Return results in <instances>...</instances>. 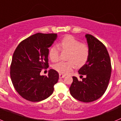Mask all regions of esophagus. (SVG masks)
Instances as JSON below:
<instances>
[{
    "instance_id": "1",
    "label": "esophagus",
    "mask_w": 121,
    "mask_h": 121,
    "mask_svg": "<svg viewBox=\"0 0 121 121\" xmlns=\"http://www.w3.org/2000/svg\"><path fill=\"white\" fill-rule=\"evenodd\" d=\"M65 77H66V75H63V74H61V73L59 74V77H60V78H65Z\"/></svg>"
}]
</instances>
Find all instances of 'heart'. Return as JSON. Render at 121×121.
Masks as SVG:
<instances>
[{
	"instance_id": "b5f03b06",
	"label": "heart",
	"mask_w": 121,
	"mask_h": 121,
	"mask_svg": "<svg viewBox=\"0 0 121 121\" xmlns=\"http://www.w3.org/2000/svg\"><path fill=\"white\" fill-rule=\"evenodd\" d=\"M59 48H58V47ZM69 52L66 62L60 61L54 65L55 70L61 74H68L76 66L81 67L87 63L90 51L86 44L81 43L72 35H66L61 40L58 46H52L49 50V57L53 62L59 60L60 49Z\"/></svg>"
}]
</instances>
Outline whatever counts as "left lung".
<instances>
[{
	"instance_id": "left-lung-1",
	"label": "left lung",
	"mask_w": 121,
	"mask_h": 121,
	"mask_svg": "<svg viewBox=\"0 0 121 121\" xmlns=\"http://www.w3.org/2000/svg\"><path fill=\"white\" fill-rule=\"evenodd\" d=\"M90 54L87 63L78 70L81 81L73 77L70 93L84 103L96 101L105 93L112 72L109 54L105 46L90 34L86 35Z\"/></svg>"
}]
</instances>
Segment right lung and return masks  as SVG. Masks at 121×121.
Returning <instances> with one entry per match:
<instances>
[{
	"mask_svg": "<svg viewBox=\"0 0 121 121\" xmlns=\"http://www.w3.org/2000/svg\"><path fill=\"white\" fill-rule=\"evenodd\" d=\"M57 38L56 34L37 33L23 40L15 50L10 67V76L17 93L24 99L39 102L54 92L59 74L50 69L48 75H40L48 68L49 48Z\"/></svg>",
	"mask_w": 121,
	"mask_h": 121,
	"instance_id": "right-lung-1",
	"label": "right lung"
}]
</instances>
